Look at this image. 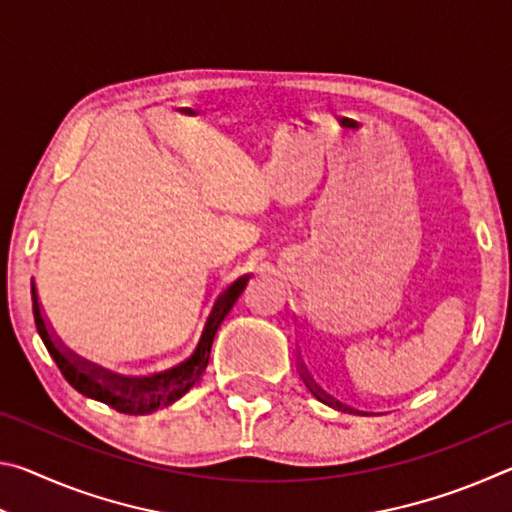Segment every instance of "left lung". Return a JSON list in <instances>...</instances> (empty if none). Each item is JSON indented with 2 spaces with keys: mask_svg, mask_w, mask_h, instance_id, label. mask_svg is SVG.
I'll list each match as a JSON object with an SVG mask.
<instances>
[{
  "mask_svg": "<svg viewBox=\"0 0 512 512\" xmlns=\"http://www.w3.org/2000/svg\"><path fill=\"white\" fill-rule=\"evenodd\" d=\"M300 368H302V366H300ZM302 379H305V384L309 386V391H311V393H314V395L318 397V400H323V395H320V391H318V388L314 386V381H311V377L307 375V372H302Z\"/></svg>",
  "mask_w": 512,
  "mask_h": 512,
  "instance_id": "left-lung-1",
  "label": "left lung"
}]
</instances>
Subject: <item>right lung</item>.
Returning a JSON list of instances; mask_svg holds the SVG:
<instances>
[{
	"mask_svg": "<svg viewBox=\"0 0 512 512\" xmlns=\"http://www.w3.org/2000/svg\"><path fill=\"white\" fill-rule=\"evenodd\" d=\"M248 280L250 273L237 277V280L216 298L210 316L205 318V325L201 329V336H198L194 352L189 354L185 361H180L176 366L162 372H153V375H121V372L101 368L97 363L83 359L76 352L69 350L56 336L54 327L49 325L45 311L40 307L36 284H31L33 318H36V327L42 343H45L51 357H54L56 366L63 372V377L76 388V391L90 397V400L112 406V409L119 413L149 415L180 400V397L201 379L207 368V361H210V350L216 329L221 327L223 318L228 316V311L241 296V291L246 289Z\"/></svg>",
	"mask_w": 512,
	"mask_h": 512,
	"instance_id": "1",
	"label": "right lung"
}]
</instances>
